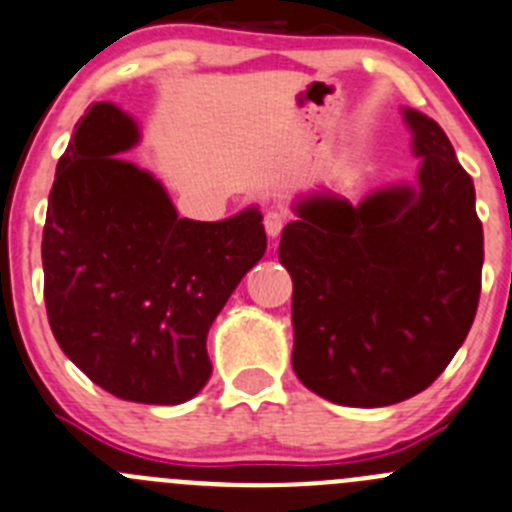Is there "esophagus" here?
I'll use <instances>...</instances> for the list:
<instances>
[{"label":"esophagus","instance_id":"1","mask_svg":"<svg viewBox=\"0 0 512 512\" xmlns=\"http://www.w3.org/2000/svg\"><path fill=\"white\" fill-rule=\"evenodd\" d=\"M286 226V213L284 211H266L264 216V228L271 238L279 236Z\"/></svg>","mask_w":512,"mask_h":512}]
</instances>
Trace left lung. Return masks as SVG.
<instances>
[{
    "label": "left lung",
    "mask_w": 512,
    "mask_h": 512,
    "mask_svg": "<svg viewBox=\"0 0 512 512\" xmlns=\"http://www.w3.org/2000/svg\"><path fill=\"white\" fill-rule=\"evenodd\" d=\"M422 158L417 188L359 206L296 203L279 259L294 281V372L347 407H387L430 387L470 332L483 276L475 186L445 130L405 110Z\"/></svg>",
    "instance_id": "8db88e82"
}]
</instances>
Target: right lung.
<instances>
[{"instance_id":"add662e5","label":"right lung","mask_w":512,"mask_h":512,"mask_svg":"<svg viewBox=\"0 0 512 512\" xmlns=\"http://www.w3.org/2000/svg\"><path fill=\"white\" fill-rule=\"evenodd\" d=\"M138 125L110 102L77 123L50 191L42 269L52 334L105 392L180 405L211 377L213 319L266 251L256 208L178 218L150 173L120 158Z\"/></svg>"}]
</instances>
